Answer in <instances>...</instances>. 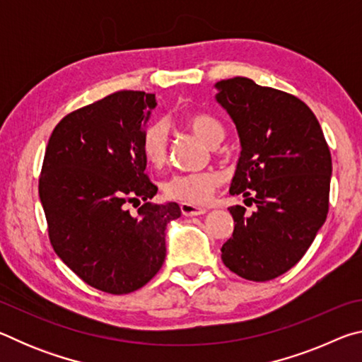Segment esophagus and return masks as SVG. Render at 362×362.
<instances>
[{"instance_id":"obj_1","label":"esophagus","mask_w":362,"mask_h":362,"mask_svg":"<svg viewBox=\"0 0 362 362\" xmlns=\"http://www.w3.org/2000/svg\"><path fill=\"white\" fill-rule=\"evenodd\" d=\"M180 211L185 217H196V216H204L207 212V209L204 207H196L193 204H187V203H182L180 204Z\"/></svg>"}]
</instances>
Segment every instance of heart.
Returning a JSON list of instances; mask_svg holds the SVG:
<instances>
[{
    "mask_svg": "<svg viewBox=\"0 0 362 362\" xmlns=\"http://www.w3.org/2000/svg\"><path fill=\"white\" fill-rule=\"evenodd\" d=\"M185 124L207 145L216 146L225 137L222 122L206 113H189L185 116ZM169 134L168 126L158 121L148 126L144 134L142 150L151 166H163L168 156ZM222 183V175L216 170H201V173L175 174L164 183V193L168 198L180 203L203 206L206 204L216 188Z\"/></svg>",
    "mask_w": 362,
    "mask_h": 362,
    "instance_id": "obj_1",
    "label": "heart"
}]
</instances>
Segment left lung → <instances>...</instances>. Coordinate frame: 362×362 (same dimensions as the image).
I'll list each match as a JSON object with an SVG mask.
<instances>
[{"label": "left lung", "instance_id": "left-lung-1", "mask_svg": "<svg viewBox=\"0 0 362 362\" xmlns=\"http://www.w3.org/2000/svg\"><path fill=\"white\" fill-rule=\"evenodd\" d=\"M214 88L241 142L230 194L257 207L250 216L243 206L228 209L235 230L222 260L244 279L269 281L302 259L326 222L332 158L315 113L297 97L243 76Z\"/></svg>", "mask_w": 362, "mask_h": 362}]
</instances>
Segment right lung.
Wrapping results in <instances>:
<instances>
[{
	"label": "right lung",
	"mask_w": 362,
	"mask_h": 362,
	"mask_svg": "<svg viewBox=\"0 0 362 362\" xmlns=\"http://www.w3.org/2000/svg\"><path fill=\"white\" fill-rule=\"evenodd\" d=\"M155 94L119 90L66 115L46 146L40 199L56 254L84 283L121 296L140 289L166 259L177 203L151 204L142 140ZM145 200L137 216L127 204Z\"/></svg>",
	"instance_id": "right-lung-1"
}]
</instances>
